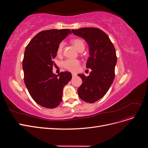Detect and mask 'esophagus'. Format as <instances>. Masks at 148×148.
<instances>
[{
    "label": "esophagus",
    "instance_id": "1",
    "mask_svg": "<svg viewBox=\"0 0 148 148\" xmlns=\"http://www.w3.org/2000/svg\"><path fill=\"white\" fill-rule=\"evenodd\" d=\"M76 76H77V74L72 73V77H76Z\"/></svg>",
    "mask_w": 148,
    "mask_h": 148
}]
</instances>
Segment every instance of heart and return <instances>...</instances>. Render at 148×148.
<instances>
[{"instance_id":"b5f03b06","label":"heart","mask_w":148,"mask_h":148,"mask_svg":"<svg viewBox=\"0 0 148 148\" xmlns=\"http://www.w3.org/2000/svg\"><path fill=\"white\" fill-rule=\"evenodd\" d=\"M71 44L73 46L77 49V51L79 52H82L85 49V44L84 41L81 39L76 38L73 39L71 41ZM64 44V42H60L59 46L57 49V56H61L63 53ZM62 66L64 69L69 70L71 72H76L79 70L80 66V62L77 59H67L63 62Z\"/></svg>"}]
</instances>
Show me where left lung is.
I'll use <instances>...</instances> for the list:
<instances>
[{
    "label": "left lung",
    "instance_id": "1",
    "mask_svg": "<svg viewBox=\"0 0 148 148\" xmlns=\"http://www.w3.org/2000/svg\"><path fill=\"white\" fill-rule=\"evenodd\" d=\"M71 31L88 44L90 56L86 68L92 70L88 77L78 75L83 82L78 89V96L85 102L94 103L106 95L113 83L117 60L115 49L107 34L97 28H82Z\"/></svg>",
    "mask_w": 148,
    "mask_h": 148
}]
</instances>
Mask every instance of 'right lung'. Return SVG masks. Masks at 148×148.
Masks as SVG:
<instances>
[{
  "label": "right lung",
  "instance_id": "add662e5",
  "mask_svg": "<svg viewBox=\"0 0 148 148\" xmlns=\"http://www.w3.org/2000/svg\"><path fill=\"white\" fill-rule=\"evenodd\" d=\"M70 33L69 29L42 31L25 49L22 63L25 84L33 99L46 108H55L60 104L63 88L72 78L69 71L58 75L52 73L57 47Z\"/></svg>",
  "mask_w": 148,
  "mask_h": 148
}]
</instances>
